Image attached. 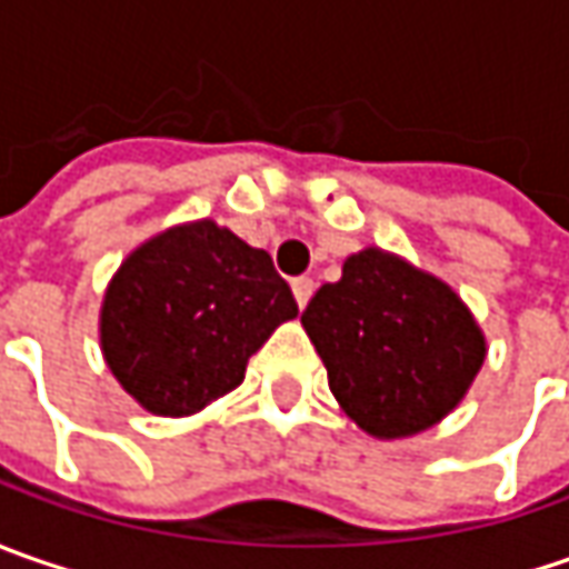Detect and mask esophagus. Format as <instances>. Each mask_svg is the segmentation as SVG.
<instances>
[{
    "label": "esophagus",
    "mask_w": 569,
    "mask_h": 569,
    "mask_svg": "<svg viewBox=\"0 0 569 569\" xmlns=\"http://www.w3.org/2000/svg\"><path fill=\"white\" fill-rule=\"evenodd\" d=\"M291 291H295L297 307L303 310V307L310 303L313 291H317V281H313V278H307V274H300V278H295V281H291Z\"/></svg>",
    "instance_id": "34e87169"
}]
</instances>
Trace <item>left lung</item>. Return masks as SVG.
<instances>
[{"label":"left lung","mask_w":569,"mask_h":569,"mask_svg":"<svg viewBox=\"0 0 569 569\" xmlns=\"http://www.w3.org/2000/svg\"><path fill=\"white\" fill-rule=\"evenodd\" d=\"M329 389L355 425L399 440L443 421L485 363V336L447 281L377 247L345 259L303 310Z\"/></svg>","instance_id":"1"}]
</instances>
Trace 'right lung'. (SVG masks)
<instances>
[{"label":"right lung","mask_w":569,"mask_h":569,"mask_svg":"<svg viewBox=\"0 0 569 569\" xmlns=\"http://www.w3.org/2000/svg\"><path fill=\"white\" fill-rule=\"evenodd\" d=\"M295 317L272 256L206 218L126 256L103 295L100 348L142 408L187 418L237 389L247 361Z\"/></svg>","instance_id":"obj_1"}]
</instances>
